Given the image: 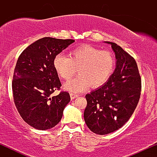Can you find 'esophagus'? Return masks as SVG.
I'll use <instances>...</instances> for the list:
<instances>
[{"label": "esophagus", "mask_w": 157, "mask_h": 157, "mask_svg": "<svg viewBox=\"0 0 157 157\" xmlns=\"http://www.w3.org/2000/svg\"><path fill=\"white\" fill-rule=\"evenodd\" d=\"M78 96H79V95H78V94H76L70 93V97H71V100H73V99L76 98V97H77Z\"/></svg>", "instance_id": "1"}]
</instances>
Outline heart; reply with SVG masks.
I'll list each match as a JSON object with an SVG mask.
<instances>
[{"mask_svg":"<svg viewBox=\"0 0 157 157\" xmlns=\"http://www.w3.org/2000/svg\"><path fill=\"white\" fill-rule=\"evenodd\" d=\"M112 53L90 45H82L70 52V57L59 54L53 60L56 72L61 78L69 80L75 73L79 75L65 84V89L74 92L83 91L91 86L100 87L109 80L114 68Z\"/></svg>","mask_w":157,"mask_h":157,"instance_id":"b5f03b06","label":"heart"}]
</instances>
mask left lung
Instances as JSON below:
<instances>
[{"instance_id":"1","label":"left lung","mask_w":157,"mask_h":157,"mask_svg":"<svg viewBox=\"0 0 157 157\" xmlns=\"http://www.w3.org/2000/svg\"><path fill=\"white\" fill-rule=\"evenodd\" d=\"M111 45L117 59L116 68L100 88L86 95L84 120L97 134L118 130L130 119L141 94L142 81L136 60L117 44Z\"/></svg>"}]
</instances>
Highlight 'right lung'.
Wrapping results in <instances>:
<instances>
[{"mask_svg": "<svg viewBox=\"0 0 157 157\" xmlns=\"http://www.w3.org/2000/svg\"><path fill=\"white\" fill-rule=\"evenodd\" d=\"M74 42L44 37L29 45L17 59L12 80L14 102L23 120L37 130L55 127L71 100L67 91L52 95L62 86L53 60Z\"/></svg>", "mask_w": 157, "mask_h": 157, "instance_id": "add662e5", "label": "right lung"}]
</instances>
